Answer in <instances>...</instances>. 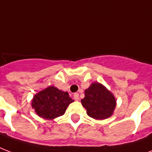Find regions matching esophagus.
<instances>
[{
    "instance_id": "34e87169",
    "label": "esophagus",
    "mask_w": 152,
    "mask_h": 152,
    "mask_svg": "<svg viewBox=\"0 0 152 152\" xmlns=\"http://www.w3.org/2000/svg\"><path fill=\"white\" fill-rule=\"evenodd\" d=\"M74 99H75V100H76V101H77V100L79 99V94L77 93L75 94H74Z\"/></svg>"
}]
</instances>
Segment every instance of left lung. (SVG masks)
Segmentation results:
<instances>
[{
    "mask_svg": "<svg viewBox=\"0 0 152 152\" xmlns=\"http://www.w3.org/2000/svg\"><path fill=\"white\" fill-rule=\"evenodd\" d=\"M81 101L87 115L94 119L109 118L116 107L114 94L99 83H93L86 90L85 97Z\"/></svg>",
    "mask_w": 152,
    "mask_h": 152,
    "instance_id": "obj_1",
    "label": "left lung"
}]
</instances>
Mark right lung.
<instances>
[{
    "label": "right lung",
    "instance_id": "add662e5",
    "mask_svg": "<svg viewBox=\"0 0 152 152\" xmlns=\"http://www.w3.org/2000/svg\"><path fill=\"white\" fill-rule=\"evenodd\" d=\"M74 100L69 94L50 86L34 95L32 107L37 115L45 119L53 118L63 115L66 110Z\"/></svg>",
    "mask_w": 152,
    "mask_h": 152
}]
</instances>
